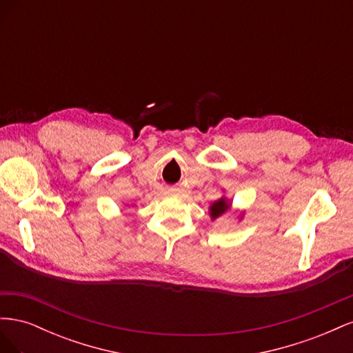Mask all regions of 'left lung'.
I'll return each instance as SVG.
<instances>
[{"label":"left lung","mask_w":353,"mask_h":353,"mask_svg":"<svg viewBox=\"0 0 353 353\" xmlns=\"http://www.w3.org/2000/svg\"><path fill=\"white\" fill-rule=\"evenodd\" d=\"M231 200H228L227 197H221L219 200L213 201L212 205L209 206V215L212 218V221H215L216 218L222 216L223 213H227L228 210H231ZM240 218H243V213L240 215Z\"/></svg>","instance_id":"obj_1"}]
</instances>
